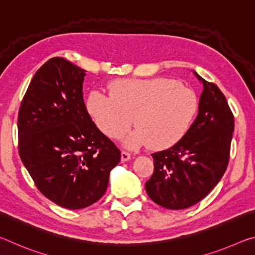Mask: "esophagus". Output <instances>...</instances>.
Segmentation results:
<instances>
[{"instance_id": "obj_1", "label": "esophagus", "mask_w": 255, "mask_h": 255, "mask_svg": "<svg viewBox=\"0 0 255 255\" xmlns=\"http://www.w3.org/2000/svg\"><path fill=\"white\" fill-rule=\"evenodd\" d=\"M130 158H131V154L126 152V150H123V152H122V161L123 162H126V161H128V159H130Z\"/></svg>"}]
</instances>
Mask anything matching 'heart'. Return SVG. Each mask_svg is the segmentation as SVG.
I'll return each mask as SVG.
<instances>
[{"instance_id":"b5f03b06","label":"heart","mask_w":255,"mask_h":255,"mask_svg":"<svg viewBox=\"0 0 255 255\" xmlns=\"http://www.w3.org/2000/svg\"><path fill=\"white\" fill-rule=\"evenodd\" d=\"M110 97L92 91L86 109L100 130L120 139L133 125L137 129L126 146L166 149L187 135L195 120L199 101L191 89L166 77L117 80L109 86Z\"/></svg>"}]
</instances>
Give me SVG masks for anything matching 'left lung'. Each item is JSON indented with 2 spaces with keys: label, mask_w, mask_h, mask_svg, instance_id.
Wrapping results in <instances>:
<instances>
[{
  "label": "left lung",
  "mask_w": 255,
  "mask_h": 255,
  "mask_svg": "<svg viewBox=\"0 0 255 255\" xmlns=\"http://www.w3.org/2000/svg\"><path fill=\"white\" fill-rule=\"evenodd\" d=\"M196 75L204 84L197 118L178 144L152 154L154 172L145 183L150 199L166 209L189 208L204 199L230 161L234 116L221 89Z\"/></svg>",
  "instance_id": "obj_1"
}]
</instances>
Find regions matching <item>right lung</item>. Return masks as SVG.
I'll use <instances>...</instances> for the list:
<instances>
[{"instance_id": "right-lung-1", "label": "right lung", "mask_w": 255, "mask_h": 255, "mask_svg": "<svg viewBox=\"0 0 255 255\" xmlns=\"http://www.w3.org/2000/svg\"><path fill=\"white\" fill-rule=\"evenodd\" d=\"M84 76L65 58L47 60L30 82L18 115L21 161L42 195L68 209L100 199L122 156L86 110Z\"/></svg>"}]
</instances>
